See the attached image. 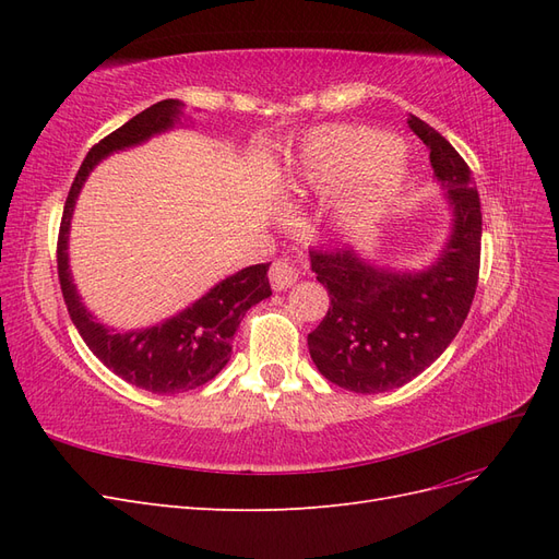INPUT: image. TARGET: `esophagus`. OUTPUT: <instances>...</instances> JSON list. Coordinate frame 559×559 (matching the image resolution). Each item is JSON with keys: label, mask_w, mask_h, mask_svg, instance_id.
<instances>
[{"label": "esophagus", "mask_w": 559, "mask_h": 559, "mask_svg": "<svg viewBox=\"0 0 559 559\" xmlns=\"http://www.w3.org/2000/svg\"><path fill=\"white\" fill-rule=\"evenodd\" d=\"M302 275V267L298 261H292V259H282V261H275L273 265H270V284H273L275 292H284L289 289V286H294Z\"/></svg>", "instance_id": "1"}]
</instances>
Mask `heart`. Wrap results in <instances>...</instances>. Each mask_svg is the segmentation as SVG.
I'll return each instance as SVG.
<instances>
[{"mask_svg": "<svg viewBox=\"0 0 559 559\" xmlns=\"http://www.w3.org/2000/svg\"><path fill=\"white\" fill-rule=\"evenodd\" d=\"M349 182L335 200L345 228H366L392 210L411 183V160L403 142L373 128L329 126L302 142L289 183L298 191H329Z\"/></svg>", "mask_w": 559, "mask_h": 559, "instance_id": "heart-1", "label": "heart"}]
</instances>
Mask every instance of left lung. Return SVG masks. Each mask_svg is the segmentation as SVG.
Masks as SVG:
<instances>
[{"mask_svg":"<svg viewBox=\"0 0 559 559\" xmlns=\"http://www.w3.org/2000/svg\"><path fill=\"white\" fill-rule=\"evenodd\" d=\"M408 126L427 144L450 230L421 267H392L357 249L310 251L331 308L308 335L319 373L359 394L403 386L429 368L460 333L480 267L483 214L476 181L454 146L417 116Z\"/></svg>","mask_w":559,"mask_h":559,"instance_id":"1","label":"left lung"}]
</instances>
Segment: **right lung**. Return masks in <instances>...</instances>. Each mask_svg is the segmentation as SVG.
<instances>
[{"label":"right lung","instance_id":"1","mask_svg":"<svg viewBox=\"0 0 559 559\" xmlns=\"http://www.w3.org/2000/svg\"><path fill=\"white\" fill-rule=\"evenodd\" d=\"M181 99H163L95 144L81 163L62 212L58 238V277L70 312L83 343L111 373L151 394H179L202 386L230 361L233 335L240 329L247 310L273 296L267 282V263L249 265L216 282L210 292L193 300L189 308L167 317L154 326L114 329L99 321L83 302L70 267V230L76 200L83 183L95 167L118 151L146 144L151 138L183 128L186 116ZM193 123V121H191Z\"/></svg>","mask_w":559,"mask_h":559}]
</instances>
